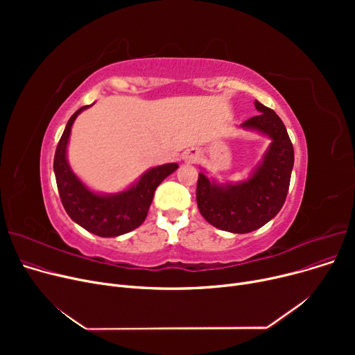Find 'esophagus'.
Instances as JSON below:
<instances>
[{
	"label": "esophagus",
	"instance_id": "obj_1",
	"mask_svg": "<svg viewBox=\"0 0 355 355\" xmlns=\"http://www.w3.org/2000/svg\"><path fill=\"white\" fill-rule=\"evenodd\" d=\"M198 153L197 151H190L187 155L184 157V159L187 161V162H190V164H194V162H197L198 161Z\"/></svg>",
	"mask_w": 355,
	"mask_h": 355
}]
</instances>
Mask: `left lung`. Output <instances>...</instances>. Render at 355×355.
<instances>
[{
    "label": "left lung",
    "mask_w": 355,
    "mask_h": 355,
    "mask_svg": "<svg viewBox=\"0 0 355 355\" xmlns=\"http://www.w3.org/2000/svg\"><path fill=\"white\" fill-rule=\"evenodd\" d=\"M257 116L240 126L270 138V145L252 175L240 182L218 184L198 174L197 206L211 226L230 233H250L265 226L281 211L289 190L293 146L275 110L254 101Z\"/></svg>",
    "instance_id": "obj_1"
}]
</instances>
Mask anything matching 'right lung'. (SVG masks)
<instances>
[{"label": "right lung", "mask_w": 355, "mask_h": 355, "mask_svg": "<svg viewBox=\"0 0 355 355\" xmlns=\"http://www.w3.org/2000/svg\"><path fill=\"white\" fill-rule=\"evenodd\" d=\"M90 106H82L69 119L55 148L53 170L62 204L69 217L93 234L116 237L142 225L157 187L177 170L178 164L171 162L154 166L144 173L129 189L116 194H99L89 190L71 171L67 162V144L74 119Z\"/></svg>", "instance_id": "1"}]
</instances>
